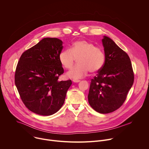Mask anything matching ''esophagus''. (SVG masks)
<instances>
[{"label":"esophagus","mask_w":149,"mask_h":149,"mask_svg":"<svg viewBox=\"0 0 149 149\" xmlns=\"http://www.w3.org/2000/svg\"><path fill=\"white\" fill-rule=\"evenodd\" d=\"M79 81H80V80H79V79H73L74 82H79Z\"/></svg>","instance_id":"1"}]
</instances>
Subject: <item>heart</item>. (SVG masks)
<instances>
[{
    "label": "heart",
    "mask_w": 149,
    "mask_h": 149,
    "mask_svg": "<svg viewBox=\"0 0 149 149\" xmlns=\"http://www.w3.org/2000/svg\"><path fill=\"white\" fill-rule=\"evenodd\" d=\"M77 58L78 63L67 73L68 77L75 79L84 77L89 71L94 73L100 71L105 61L103 49L95 46L93 42L84 39L74 42L70 49L62 51L59 55L60 63L66 69L72 67Z\"/></svg>",
    "instance_id": "obj_1"
}]
</instances>
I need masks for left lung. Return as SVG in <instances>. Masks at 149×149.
I'll return each mask as SVG.
<instances>
[{"mask_svg":"<svg viewBox=\"0 0 149 149\" xmlns=\"http://www.w3.org/2000/svg\"><path fill=\"white\" fill-rule=\"evenodd\" d=\"M102 42L105 61L91 80L88 99L94 110L107 114L123 104L133 84L134 75L127 54L107 36H104Z\"/></svg>","mask_w":149,"mask_h":149,"instance_id":"left-lung-1","label":"left lung"}]
</instances>
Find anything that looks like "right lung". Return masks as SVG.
Returning <instances> with one entry per match:
<instances>
[{"mask_svg": "<svg viewBox=\"0 0 149 149\" xmlns=\"http://www.w3.org/2000/svg\"><path fill=\"white\" fill-rule=\"evenodd\" d=\"M62 48L61 40L45 38L19 58L15 83L23 103L34 113L52 115L64 103L72 81L58 80L63 73L59 60Z\"/></svg>", "mask_w": 149, "mask_h": 149, "instance_id": "obj_1", "label": "right lung"}]
</instances>
